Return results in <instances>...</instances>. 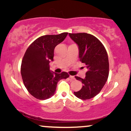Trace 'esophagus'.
I'll use <instances>...</instances> for the list:
<instances>
[{
  "label": "esophagus",
  "mask_w": 131,
  "mask_h": 131,
  "mask_svg": "<svg viewBox=\"0 0 131 131\" xmlns=\"http://www.w3.org/2000/svg\"><path fill=\"white\" fill-rule=\"evenodd\" d=\"M70 78L71 79H72V80H74L75 79L74 77L73 76H70Z\"/></svg>",
  "instance_id": "obj_1"
}]
</instances>
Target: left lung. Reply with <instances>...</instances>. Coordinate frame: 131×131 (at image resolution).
<instances>
[{
    "mask_svg": "<svg viewBox=\"0 0 131 131\" xmlns=\"http://www.w3.org/2000/svg\"><path fill=\"white\" fill-rule=\"evenodd\" d=\"M69 35L78 45L80 61L88 69L84 79L75 76L83 86L80 91L74 92V94L81 100L91 99L99 94L108 79V55L102 43L93 35L86 33Z\"/></svg>",
    "mask_w": 131,
    "mask_h": 131,
    "instance_id": "8db88e82",
    "label": "left lung"
}]
</instances>
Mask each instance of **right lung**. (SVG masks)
I'll return each mask as SVG.
<instances>
[{"instance_id":"add662e5","label":"right lung","mask_w":131,"mask_h":131,"mask_svg":"<svg viewBox=\"0 0 131 131\" xmlns=\"http://www.w3.org/2000/svg\"><path fill=\"white\" fill-rule=\"evenodd\" d=\"M67 35L68 33H62L42 36L30 45L23 57L21 66L23 82L28 92L37 99L51 98L55 94L58 82L69 77L64 71L58 74L49 69V62L53 61L55 46Z\"/></svg>"}]
</instances>
